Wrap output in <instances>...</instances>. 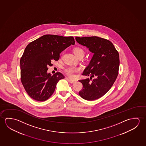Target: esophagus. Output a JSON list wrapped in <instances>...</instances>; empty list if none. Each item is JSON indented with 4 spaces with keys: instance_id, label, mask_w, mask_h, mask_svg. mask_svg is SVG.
Returning a JSON list of instances; mask_svg holds the SVG:
<instances>
[{
    "instance_id": "34e87169",
    "label": "esophagus",
    "mask_w": 146,
    "mask_h": 146,
    "mask_svg": "<svg viewBox=\"0 0 146 146\" xmlns=\"http://www.w3.org/2000/svg\"><path fill=\"white\" fill-rule=\"evenodd\" d=\"M67 79L68 80V81H69L70 83H74V82H75L74 80H71V79H70V78H67Z\"/></svg>"
}]
</instances>
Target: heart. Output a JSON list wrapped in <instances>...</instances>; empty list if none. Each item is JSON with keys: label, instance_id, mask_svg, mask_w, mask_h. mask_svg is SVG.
Returning <instances> with one entry per match:
<instances>
[{"label": "heart", "instance_id": "1", "mask_svg": "<svg viewBox=\"0 0 146 146\" xmlns=\"http://www.w3.org/2000/svg\"><path fill=\"white\" fill-rule=\"evenodd\" d=\"M74 52L76 57H79L80 56L84 57V56L85 55V51L83 49H82L80 47L75 48L74 49ZM64 70H65V73L68 76H73L76 73L80 72V69L79 68V67L69 66L66 67L64 69Z\"/></svg>", "mask_w": 146, "mask_h": 146}]
</instances>
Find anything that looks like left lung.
<instances>
[{
  "label": "left lung",
  "instance_id": "obj_1",
  "mask_svg": "<svg viewBox=\"0 0 146 146\" xmlns=\"http://www.w3.org/2000/svg\"><path fill=\"white\" fill-rule=\"evenodd\" d=\"M76 40L94 53L83 73L84 76H90V79L79 80L83 86L79 95L87 100H97L106 94L116 81L120 64L119 54L108 39L90 36L76 37ZM93 77L95 79L91 80Z\"/></svg>",
  "mask_w": 146,
  "mask_h": 146
}]
</instances>
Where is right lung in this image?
<instances>
[{
    "mask_svg": "<svg viewBox=\"0 0 146 146\" xmlns=\"http://www.w3.org/2000/svg\"><path fill=\"white\" fill-rule=\"evenodd\" d=\"M75 44L72 36L44 35L31 42L26 47L20 59L21 80L29 96L44 102L53 94L58 81L64 79L61 72L53 76L48 73L52 60L58 61L60 54Z\"/></svg>",
    "mask_w": 146,
    "mask_h": 146,
    "instance_id": "right-lung-1",
    "label": "right lung"
}]
</instances>
